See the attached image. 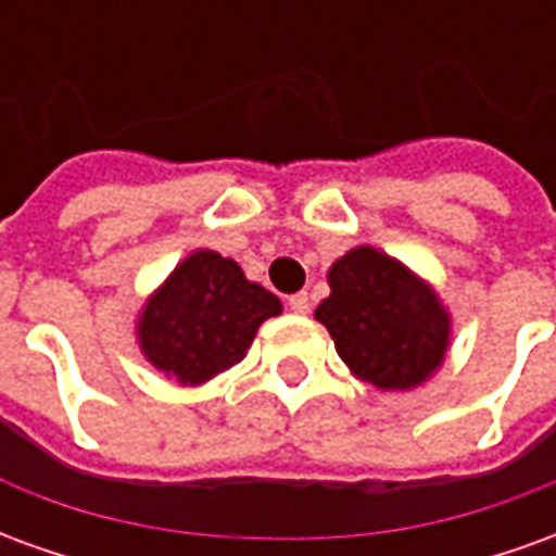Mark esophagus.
I'll return each instance as SVG.
<instances>
[{
	"label": "esophagus",
	"mask_w": 556,
	"mask_h": 556,
	"mask_svg": "<svg viewBox=\"0 0 556 556\" xmlns=\"http://www.w3.org/2000/svg\"><path fill=\"white\" fill-rule=\"evenodd\" d=\"M289 306H291V313H298V315L309 313V298H306V291H301V294H291Z\"/></svg>",
	"instance_id": "1"
}]
</instances>
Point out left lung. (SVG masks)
<instances>
[{
    "label": "left lung",
    "mask_w": 556,
    "mask_h": 556,
    "mask_svg": "<svg viewBox=\"0 0 556 556\" xmlns=\"http://www.w3.org/2000/svg\"><path fill=\"white\" fill-rule=\"evenodd\" d=\"M327 286L315 318L354 378L393 393L414 390L441 369L453 318L408 265L363 243L330 265Z\"/></svg>",
    "instance_id": "left-lung-1"
}]
</instances>
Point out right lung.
<instances>
[{
  "label": "right lung",
  "mask_w": 556,
  "mask_h": 556,
  "mask_svg": "<svg viewBox=\"0 0 556 556\" xmlns=\"http://www.w3.org/2000/svg\"><path fill=\"white\" fill-rule=\"evenodd\" d=\"M282 313L277 294L235 258L193 250L139 309L137 342L157 372L199 387L247 357L258 327Z\"/></svg>",
  "instance_id": "obj_1"
}]
</instances>
